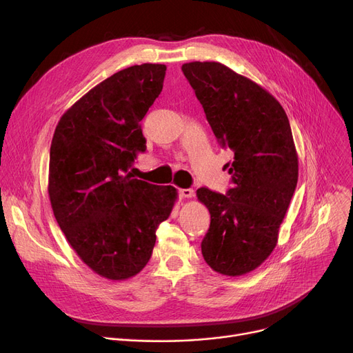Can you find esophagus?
Here are the masks:
<instances>
[{
	"label": "esophagus",
	"mask_w": 353,
	"mask_h": 353,
	"mask_svg": "<svg viewBox=\"0 0 353 353\" xmlns=\"http://www.w3.org/2000/svg\"><path fill=\"white\" fill-rule=\"evenodd\" d=\"M179 195L182 196V198H192L194 196V190H191V188H187V190H179Z\"/></svg>",
	"instance_id": "1"
}]
</instances>
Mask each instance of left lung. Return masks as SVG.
Listing matches in <instances>:
<instances>
[{"label": "left lung", "instance_id": "obj_1", "mask_svg": "<svg viewBox=\"0 0 353 353\" xmlns=\"http://www.w3.org/2000/svg\"><path fill=\"white\" fill-rule=\"evenodd\" d=\"M215 138L234 152L224 165L232 188L227 195L199 188L211 215L201 243L214 272L237 277L272 254L299 178V159L288 114L256 81L218 61L182 64Z\"/></svg>", "mask_w": 353, "mask_h": 353}]
</instances>
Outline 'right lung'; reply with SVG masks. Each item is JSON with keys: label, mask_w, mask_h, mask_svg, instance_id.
Returning <instances> with one entry per match:
<instances>
[{"label": "right lung", "mask_w": 353, "mask_h": 353, "mask_svg": "<svg viewBox=\"0 0 353 353\" xmlns=\"http://www.w3.org/2000/svg\"><path fill=\"white\" fill-rule=\"evenodd\" d=\"M165 72V64L143 63L99 83L63 113L50 146L47 190L57 224L80 260L108 280H128L148 264L178 198L172 185L128 172L146 149L141 121Z\"/></svg>", "instance_id": "right-lung-1"}]
</instances>
